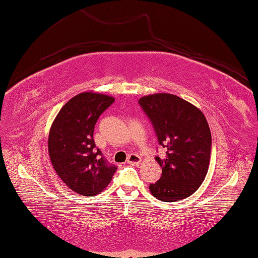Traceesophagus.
Returning a JSON list of instances; mask_svg holds the SVG:
<instances>
[{"mask_svg":"<svg viewBox=\"0 0 258 258\" xmlns=\"http://www.w3.org/2000/svg\"><path fill=\"white\" fill-rule=\"evenodd\" d=\"M126 163L132 165H139L142 163V157L137 154H130L126 160Z\"/></svg>","mask_w":258,"mask_h":258,"instance_id":"obj_1","label":"esophagus"}]
</instances>
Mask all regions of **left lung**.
Wrapping results in <instances>:
<instances>
[{"mask_svg": "<svg viewBox=\"0 0 258 258\" xmlns=\"http://www.w3.org/2000/svg\"><path fill=\"white\" fill-rule=\"evenodd\" d=\"M150 117L165 157H155L162 177L150 184L152 195L162 202H177L192 195L204 181L210 166L212 137L200 108L169 93L145 95L139 99Z\"/></svg>", "mask_w": 258, "mask_h": 258, "instance_id": "1", "label": "left lung"}]
</instances>
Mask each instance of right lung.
Listing matches in <instances>:
<instances>
[{
    "label": "right lung",
    "mask_w": 258,
    "mask_h": 258,
    "mask_svg": "<svg viewBox=\"0 0 258 258\" xmlns=\"http://www.w3.org/2000/svg\"><path fill=\"white\" fill-rule=\"evenodd\" d=\"M114 97L84 92L70 98L52 122L48 134V155L58 177L83 196L102 192L111 182L116 168L107 165L96 150L93 135L99 115Z\"/></svg>",
    "instance_id": "add662e5"
}]
</instances>
